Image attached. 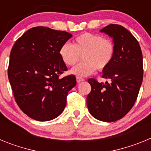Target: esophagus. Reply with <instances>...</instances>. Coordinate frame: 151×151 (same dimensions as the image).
Returning a JSON list of instances; mask_svg holds the SVG:
<instances>
[{"mask_svg": "<svg viewBox=\"0 0 151 151\" xmlns=\"http://www.w3.org/2000/svg\"><path fill=\"white\" fill-rule=\"evenodd\" d=\"M84 78H82V77H80V76H76V81H77V82H78V83H79V82H82V81H84Z\"/></svg>", "mask_w": 151, "mask_h": 151, "instance_id": "34e87169", "label": "esophagus"}]
</instances>
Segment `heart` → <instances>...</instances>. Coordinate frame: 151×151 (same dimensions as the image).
Here are the masks:
<instances>
[{"label":"heart","instance_id":"1","mask_svg":"<svg viewBox=\"0 0 151 151\" xmlns=\"http://www.w3.org/2000/svg\"><path fill=\"white\" fill-rule=\"evenodd\" d=\"M113 41L100 35L85 32L75 39L74 45L63 44L59 54L66 66H72L79 61L82 55L84 61L73 67L71 73L78 76H87L96 69L103 71L109 66L115 55Z\"/></svg>","mask_w":151,"mask_h":151}]
</instances>
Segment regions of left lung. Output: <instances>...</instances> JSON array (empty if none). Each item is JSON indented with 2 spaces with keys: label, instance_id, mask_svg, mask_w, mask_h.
<instances>
[{
  "label": "left lung",
  "instance_id": "left-lung-1",
  "mask_svg": "<svg viewBox=\"0 0 151 151\" xmlns=\"http://www.w3.org/2000/svg\"><path fill=\"white\" fill-rule=\"evenodd\" d=\"M101 32L111 36L116 47L111 63L103 70L102 78L110 82L100 83L94 78L88 80L91 90L87 106L98 120L114 122L125 116L137 100L143 80V57L138 41L123 26L110 24Z\"/></svg>",
  "mask_w": 151,
  "mask_h": 151
}]
</instances>
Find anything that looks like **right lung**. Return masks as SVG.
I'll return each mask as SVG.
<instances>
[{
  "label": "right lung",
  "mask_w": 151,
  "mask_h": 151,
  "mask_svg": "<svg viewBox=\"0 0 151 151\" xmlns=\"http://www.w3.org/2000/svg\"><path fill=\"white\" fill-rule=\"evenodd\" d=\"M73 35L45 26L29 29L16 41L10 51L8 78L19 107L30 118L49 121L60 116L68 93L76 85L67 71L59 50Z\"/></svg>",
  "instance_id": "1"
}]
</instances>
